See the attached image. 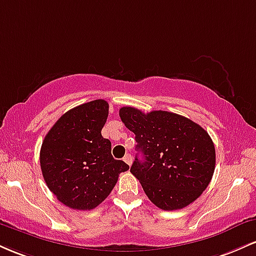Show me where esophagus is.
<instances>
[{"instance_id": "obj_1", "label": "esophagus", "mask_w": 256, "mask_h": 256, "mask_svg": "<svg viewBox=\"0 0 256 256\" xmlns=\"http://www.w3.org/2000/svg\"><path fill=\"white\" fill-rule=\"evenodd\" d=\"M124 161L126 164H128V166H131V164H132V156H131V154H126L125 156H124Z\"/></svg>"}]
</instances>
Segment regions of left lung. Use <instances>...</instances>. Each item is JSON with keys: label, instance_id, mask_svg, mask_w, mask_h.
<instances>
[{"label": "left lung", "instance_id": "left-lung-1", "mask_svg": "<svg viewBox=\"0 0 256 256\" xmlns=\"http://www.w3.org/2000/svg\"><path fill=\"white\" fill-rule=\"evenodd\" d=\"M119 116L134 134L137 149L144 158H134L130 171L152 204L176 210L201 196L216 168V148L204 128L166 110L146 114L122 107Z\"/></svg>", "mask_w": 256, "mask_h": 256}]
</instances>
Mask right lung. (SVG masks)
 I'll use <instances>...</instances> for the list:
<instances>
[{"label": "right lung", "mask_w": 256, "mask_h": 256, "mask_svg": "<svg viewBox=\"0 0 256 256\" xmlns=\"http://www.w3.org/2000/svg\"><path fill=\"white\" fill-rule=\"evenodd\" d=\"M108 106L95 100L72 108L52 125L40 152V170L49 190L61 204L90 210L107 198L128 165L112 156L110 140L101 130Z\"/></svg>", "instance_id": "add662e5"}]
</instances>
